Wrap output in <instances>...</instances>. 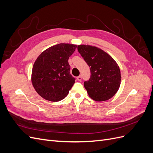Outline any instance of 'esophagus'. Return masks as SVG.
<instances>
[{
  "mask_svg": "<svg viewBox=\"0 0 153 153\" xmlns=\"http://www.w3.org/2000/svg\"><path fill=\"white\" fill-rule=\"evenodd\" d=\"M76 78H77V80H78V81H81V80H82V76H80V75L78 76Z\"/></svg>",
  "mask_w": 153,
  "mask_h": 153,
  "instance_id": "34e87169",
  "label": "esophagus"
}]
</instances>
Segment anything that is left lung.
<instances>
[{
	"mask_svg": "<svg viewBox=\"0 0 153 153\" xmlns=\"http://www.w3.org/2000/svg\"><path fill=\"white\" fill-rule=\"evenodd\" d=\"M77 48L90 67V78L84 83L89 97L96 101L110 99L121 84V71L117 62L107 53L96 47L81 45Z\"/></svg>",
	"mask_w": 153,
	"mask_h": 153,
	"instance_id": "1",
	"label": "left lung"
}]
</instances>
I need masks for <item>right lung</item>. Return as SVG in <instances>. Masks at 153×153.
Masks as SVG:
<instances>
[{"mask_svg": "<svg viewBox=\"0 0 153 153\" xmlns=\"http://www.w3.org/2000/svg\"><path fill=\"white\" fill-rule=\"evenodd\" d=\"M77 46L60 43L45 50L32 68V83L43 98L59 101L65 98L75 82L70 74L69 57Z\"/></svg>", "mask_w": 153, "mask_h": 153, "instance_id": "right-lung-1", "label": "right lung"}]
</instances>
